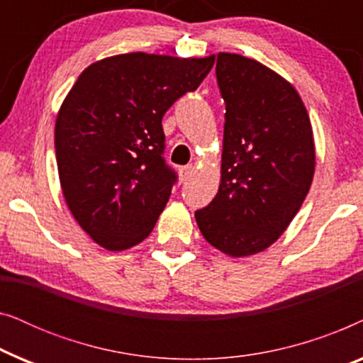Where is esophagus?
Listing matches in <instances>:
<instances>
[{"label":"esophagus","mask_w":363,"mask_h":363,"mask_svg":"<svg viewBox=\"0 0 363 363\" xmlns=\"http://www.w3.org/2000/svg\"><path fill=\"white\" fill-rule=\"evenodd\" d=\"M178 173H180V180L182 182H188L193 177V173H195V167H193V165L182 167L180 170H178Z\"/></svg>","instance_id":"1"}]
</instances>
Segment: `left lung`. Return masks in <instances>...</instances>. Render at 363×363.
<instances>
[{
	"label": "left lung",
	"instance_id": "1",
	"mask_svg": "<svg viewBox=\"0 0 363 363\" xmlns=\"http://www.w3.org/2000/svg\"><path fill=\"white\" fill-rule=\"evenodd\" d=\"M216 79L226 102L221 182L195 218L213 247L246 257L279 240L304 203L314 133L294 86L264 64L220 52Z\"/></svg>",
	"mask_w": 363,
	"mask_h": 363
}]
</instances>
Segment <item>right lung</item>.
Instances as JSON below:
<instances>
[{"label":"right lung","instance_id":"add662e5","mask_svg":"<svg viewBox=\"0 0 363 363\" xmlns=\"http://www.w3.org/2000/svg\"><path fill=\"white\" fill-rule=\"evenodd\" d=\"M215 56L117 54L91 64L57 112L54 143L64 200L108 251L150 235L177 182L163 160L162 117L196 91Z\"/></svg>","mask_w":363,"mask_h":363}]
</instances>
